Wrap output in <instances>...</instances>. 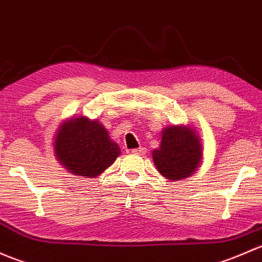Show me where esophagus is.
I'll list each match as a JSON object with an SVG mask.
<instances>
[{"label": "esophagus", "mask_w": 262, "mask_h": 262, "mask_svg": "<svg viewBox=\"0 0 262 262\" xmlns=\"http://www.w3.org/2000/svg\"><path fill=\"white\" fill-rule=\"evenodd\" d=\"M132 153L143 154V153H144V148H136V149H132Z\"/></svg>", "instance_id": "1"}]
</instances>
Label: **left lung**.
Returning <instances> with one entry per match:
<instances>
[{
	"instance_id": "8db88e82",
	"label": "left lung",
	"mask_w": 262,
	"mask_h": 262,
	"mask_svg": "<svg viewBox=\"0 0 262 262\" xmlns=\"http://www.w3.org/2000/svg\"><path fill=\"white\" fill-rule=\"evenodd\" d=\"M152 158L157 170L167 180L191 177L203 158V145L197 130L189 125L163 128L161 144L152 152Z\"/></svg>"
}]
</instances>
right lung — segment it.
<instances>
[{"label": "right lung", "mask_w": 262, "mask_h": 262, "mask_svg": "<svg viewBox=\"0 0 262 262\" xmlns=\"http://www.w3.org/2000/svg\"><path fill=\"white\" fill-rule=\"evenodd\" d=\"M52 144L57 162L71 174L85 178L100 176L120 154L105 126L85 115L64 120Z\"/></svg>", "instance_id": "add662e5"}]
</instances>
